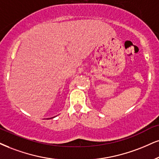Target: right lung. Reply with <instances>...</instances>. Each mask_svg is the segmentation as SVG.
<instances>
[{
  "label": "right lung",
  "instance_id": "right-lung-1",
  "mask_svg": "<svg viewBox=\"0 0 159 159\" xmlns=\"http://www.w3.org/2000/svg\"><path fill=\"white\" fill-rule=\"evenodd\" d=\"M53 118H54V117H53ZM52 119V118H48V119Z\"/></svg>",
  "mask_w": 159,
  "mask_h": 159
}]
</instances>
